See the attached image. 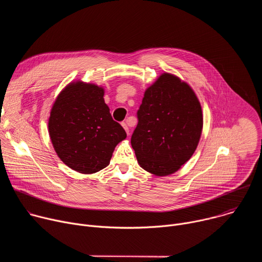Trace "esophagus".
<instances>
[{
    "label": "esophagus",
    "mask_w": 262,
    "mask_h": 262,
    "mask_svg": "<svg viewBox=\"0 0 262 262\" xmlns=\"http://www.w3.org/2000/svg\"><path fill=\"white\" fill-rule=\"evenodd\" d=\"M122 124V126H123V128L125 129V132H126V134L127 135H129V128H128V125H127V123L126 122H122L121 123Z\"/></svg>",
    "instance_id": "1"
}]
</instances>
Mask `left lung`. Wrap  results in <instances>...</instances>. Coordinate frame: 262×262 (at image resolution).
Returning a JSON list of instances; mask_svg holds the SVG:
<instances>
[{
  "label": "left lung",
  "mask_w": 262,
  "mask_h": 262,
  "mask_svg": "<svg viewBox=\"0 0 262 262\" xmlns=\"http://www.w3.org/2000/svg\"><path fill=\"white\" fill-rule=\"evenodd\" d=\"M137 115L130 143L145 171L167 176L192 158L202 134L203 115L188 83L172 73H162L145 90Z\"/></svg>",
  "instance_id": "obj_1"
}]
</instances>
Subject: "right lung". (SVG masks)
I'll return each instance as SVG.
<instances>
[{"label":"right lung","instance_id":"right-lung-1","mask_svg":"<svg viewBox=\"0 0 262 262\" xmlns=\"http://www.w3.org/2000/svg\"><path fill=\"white\" fill-rule=\"evenodd\" d=\"M104 89L82 81L69 83L57 96L49 134L59 159L82 174L105 168L118 143L126 138L103 99Z\"/></svg>","mask_w":262,"mask_h":262}]
</instances>
